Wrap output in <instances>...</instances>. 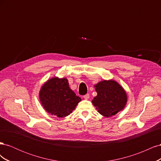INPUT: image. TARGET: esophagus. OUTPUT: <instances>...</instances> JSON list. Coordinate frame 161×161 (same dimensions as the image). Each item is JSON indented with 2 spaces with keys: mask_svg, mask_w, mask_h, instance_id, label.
Listing matches in <instances>:
<instances>
[{
  "mask_svg": "<svg viewBox=\"0 0 161 161\" xmlns=\"http://www.w3.org/2000/svg\"><path fill=\"white\" fill-rule=\"evenodd\" d=\"M89 97H90V95H89V94H86L85 95H84L83 96V98L85 99H86V100H87V99H89Z\"/></svg>",
  "mask_w": 161,
  "mask_h": 161,
  "instance_id": "obj_1",
  "label": "esophagus"
}]
</instances>
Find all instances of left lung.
Listing matches in <instances>:
<instances>
[{
  "label": "left lung",
  "instance_id": "8db88e82",
  "mask_svg": "<svg viewBox=\"0 0 161 161\" xmlns=\"http://www.w3.org/2000/svg\"><path fill=\"white\" fill-rule=\"evenodd\" d=\"M97 95L92 103L99 113L106 118L122 111L128 101L124 89L114 80H103L94 85Z\"/></svg>",
  "mask_w": 161,
  "mask_h": 161
}]
</instances>
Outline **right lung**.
<instances>
[{
	"instance_id": "add662e5",
	"label": "right lung",
	"mask_w": 161,
	"mask_h": 161,
	"mask_svg": "<svg viewBox=\"0 0 161 161\" xmlns=\"http://www.w3.org/2000/svg\"><path fill=\"white\" fill-rule=\"evenodd\" d=\"M44 109L58 118L70 115L81 101L69 86L66 78L52 77L44 82L39 92Z\"/></svg>"
}]
</instances>
